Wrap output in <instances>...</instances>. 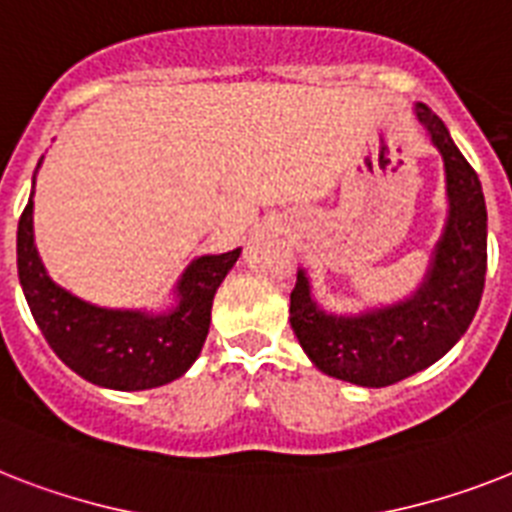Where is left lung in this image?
<instances>
[{
  "mask_svg": "<svg viewBox=\"0 0 512 512\" xmlns=\"http://www.w3.org/2000/svg\"><path fill=\"white\" fill-rule=\"evenodd\" d=\"M415 118L439 149L450 213L431 268L413 297L360 315H331L297 273L289 321L318 371L357 386H389L429 368L455 347L479 310L486 276V205L481 181L439 115L418 102Z\"/></svg>",
  "mask_w": 512,
  "mask_h": 512,
  "instance_id": "obj_1",
  "label": "left lung"
}]
</instances>
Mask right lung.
Listing matches in <instances>:
<instances>
[{
	"mask_svg": "<svg viewBox=\"0 0 512 512\" xmlns=\"http://www.w3.org/2000/svg\"><path fill=\"white\" fill-rule=\"evenodd\" d=\"M239 255L242 249L197 257L178 281V302L168 313L107 310L49 278L33 244V191L18 223V276L33 321L70 371L118 392L155 389L189 371L210 331L215 292Z\"/></svg>",
	"mask_w": 512,
	"mask_h": 512,
	"instance_id": "1",
	"label": "right lung"
}]
</instances>
